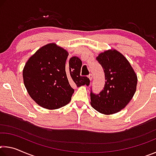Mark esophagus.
<instances>
[{"label": "esophagus", "instance_id": "34e87169", "mask_svg": "<svg viewBox=\"0 0 156 156\" xmlns=\"http://www.w3.org/2000/svg\"><path fill=\"white\" fill-rule=\"evenodd\" d=\"M88 78H89V80H91L92 79H93V75H92L91 73H90V74H89V75L88 76Z\"/></svg>", "mask_w": 156, "mask_h": 156}]
</instances>
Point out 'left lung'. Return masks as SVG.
Returning <instances> with one entry per match:
<instances>
[{
    "mask_svg": "<svg viewBox=\"0 0 156 156\" xmlns=\"http://www.w3.org/2000/svg\"><path fill=\"white\" fill-rule=\"evenodd\" d=\"M105 73V84L99 94L91 88V105L103 114H113L125 108L136 90L137 76L126 58L116 50L101 53L96 58Z\"/></svg>",
    "mask_w": 156,
    "mask_h": 156,
    "instance_id": "1",
    "label": "left lung"
}]
</instances>
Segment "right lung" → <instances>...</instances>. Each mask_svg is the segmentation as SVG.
Listing matches in <instances>:
<instances>
[{"label":"right lung","instance_id":"obj_1","mask_svg":"<svg viewBox=\"0 0 156 156\" xmlns=\"http://www.w3.org/2000/svg\"><path fill=\"white\" fill-rule=\"evenodd\" d=\"M68 52L54 43L39 49L25 64L23 80L28 94L37 104L56 109L70 102L73 87L89 85V79L80 76L81 60L73 56L66 60Z\"/></svg>","mask_w":156,"mask_h":156}]
</instances>
